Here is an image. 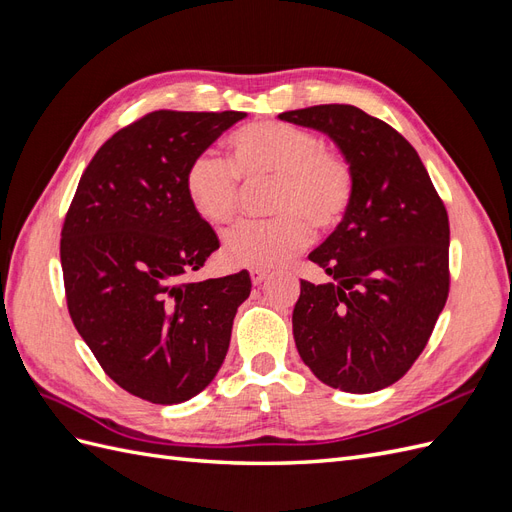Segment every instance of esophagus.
<instances>
[{
  "mask_svg": "<svg viewBox=\"0 0 512 512\" xmlns=\"http://www.w3.org/2000/svg\"><path fill=\"white\" fill-rule=\"evenodd\" d=\"M250 275H252V284L258 286V284H262V280H265V277H267V271H265V269H252Z\"/></svg>",
  "mask_w": 512,
  "mask_h": 512,
  "instance_id": "esophagus-1",
  "label": "esophagus"
}]
</instances>
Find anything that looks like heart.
Instances as JSON below:
<instances>
[{"mask_svg": "<svg viewBox=\"0 0 512 512\" xmlns=\"http://www.w3.org/2000/svg\"><path fill=\"white\" fill-rule=\"evenodd\" d=\"M230 164L211 151L185 168V194L200 218L222 226L235 220L239 181L273 179L275 218L241 222L224 235V256L252 269L282 267L312 241V226L331 230L354 196V173L342 151L324 147L314 132L284 121L250 123L228 141Z\"/></svg>", "mask_w": 512, "mask_h": 512, "instance_id": "b5f03b06", "label": "heart"}]
</instances>
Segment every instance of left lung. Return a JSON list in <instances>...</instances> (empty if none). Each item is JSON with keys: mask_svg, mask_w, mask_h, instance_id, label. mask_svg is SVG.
<instances>
[{"mask_svg": "<svg viewBox=\"0 0 512 512\" xmlns=\"http://www.w3.org/2000/svg\"><path fill=\"white\" fill-rule=\"evenodd\" d=\"M348 158L354 196L309 260L335 282L301 280L294 344L314 376L346 393L397 382L427 346L448 297V215L416 149L350 104L288 111Z\"/></svg>", "mask_w": 512, "mask_h": 512, "instance_id": "8db88e82", "label": "left lung"}]
</instances>
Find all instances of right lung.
Returning a JSON list of instances; mask_svg holds the SVG:
<instances>
[{"label": "right lung", "instance_id": "1", "mask_svg": "<svg viewBox=\"0 0 512 512\" xmlns=\"http://www.w3.org/2000/svg\"><path fill=\"white\" fill-rule=\"evenodd\" d=\"M245 113L153 111L91 158L61 228L68 312L104 374L151 404L209 386L250 273L188 282L218 250L185 194V168Z\"/></svg>", "mask_w": 512, "mask_h": 512}]
</instances>
